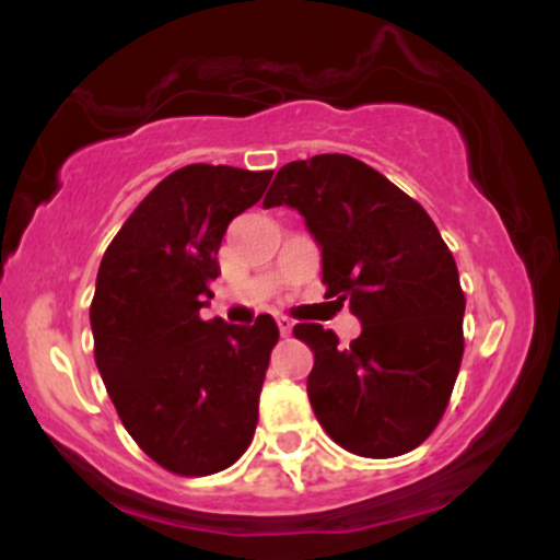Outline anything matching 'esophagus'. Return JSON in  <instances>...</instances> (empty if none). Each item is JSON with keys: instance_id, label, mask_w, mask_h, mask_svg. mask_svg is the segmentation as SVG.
Listing matches in <instances>:
<instances>
[{"instance_id": "esophagus-1", "label": "esophagus", "mask_w": 560, "mask_h": 560, "mask_svg": "<svg viewBox=\"0 0 560 560\" xmlns=\"http://www.w3.org/2000/svg\"><path fill=\"white\" fill-rule=\"evenodd\" d=\"M276 324H279V331L284 334V337H289V334H292V329H294V320L287 318V316H276Z\"/></svg>"}]
</instances>
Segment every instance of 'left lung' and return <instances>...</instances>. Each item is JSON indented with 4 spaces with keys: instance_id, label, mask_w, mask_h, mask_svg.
<instances>
[{
    "instance_id": "left-lung-1",
    "label": "left lung",
    "mask_w": 560,
    "mask_h": 560,
    "mask_svg": "<svg viewBox=\"0 0 560 560\" xmlns=\"http://www.w3.org/2000/svg\"><path fill=\"white\" fill-rule=\"evenodd\" d=\"M262 205L305 218L326 298L363 324L350 347L320 324L294 326L316 355L307 397L318 423L363 458L410 453L440 423L464 358L466 298L434 221L350 155L284 165Z\"/></svg>"
}]
</instances>
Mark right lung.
Segmentation results:
<instances>
[{
	"label": "right lung",
	"mask_w": 560,
	"mask_h": 560,
	"mask_svg": "<svg viewBox=\"0 0 560 560\" xmlns=\"http://www.w3.org/2000/svg\"><path fill=\"white\" fill-rule=\"evenodd\" d=\"M271 171L195 163L173 171L107 247L92 300L94 361L126 432L182 477L223 471L249 447L279 326L202 320L218 247Z\"/></svg>",
	"instance_id": "add662e5"
}]
</instances>
